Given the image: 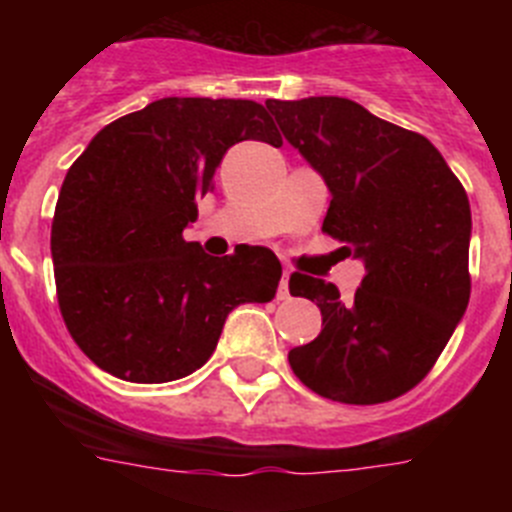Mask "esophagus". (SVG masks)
Here are the masks:
<instances>
[{"mask_svg": "<svg viewBox=\"0 0 512 512\" xmlns=\"http://www.w3.org/2000/svg\"><path fill=\"white\" fill-rule=\"evenodd\" d=\"M279 300H289V271L282 274V282H279V292H277Z\"/></svg>", "mask_w": 512, "mask_h": 512, "instance_id": "obj_1", "label": "esophagus"}]
</instances>
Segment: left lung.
Listing matches in <instances>:
<instances>
[{"mask_svg":"<svg viewBox=\"0 0 512 512\" xmlns=\"http://www.w3.org/2000/svg\"><path fill=\"white\" fill-rule=\"evenodd\" d=\"M266 107L328 184L323 233L366 269L351 300L323 279L289 277V292L323 315L320 336L292 348L289 366L328 400H395L431 372L467 312V192L431 140L351 99H269Z\"/></svg>","mask_w":512,"mask_h":512,"instance_id":"left-lung-1","label":"left lung"}]
</instances>
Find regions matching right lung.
Returning a JSON list of instances; mask_svg holds the SVG:
<instances>
[{
    "instance_id": "right-lung-1",
    "label": "right lung",
    "mask_w": 512,
    "mask_h": 512,
    "mask_svg": "<svg viewBox=\"0 0 512 512\" xmlns=\"http://www.w3.org/2000/svg\"><path fill=\"white\" fill-rule=\"evenodd\" d=\"M241 140L282 146L259 102L164 97L99 130L63 179L51 228L58 307L112 377H187L212 356L230 310L277 295L282 264L269 248L217 259L182 235Z\"/></svg>"
}]
</instances>
